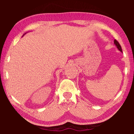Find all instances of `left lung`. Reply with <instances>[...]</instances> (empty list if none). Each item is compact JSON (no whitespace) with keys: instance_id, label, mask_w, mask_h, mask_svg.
Here are the masks:
<instances>
[{"instance_id":"8db88e82","label":"left lung","mask_w":134,"mask_h":134,"mask_svg":"<svg viewBox=\"0 0 134 134\" xmlns=\"http://www.w3.org/2000/svg\"><path fill=\"white\" fill-rule=\"evenodd\" d=\"M114 43L116 45V46L117 47V48H118L119 50H120L121 52H122V49H121V45L120 44V43H118V41H117V40H114Z\"/></svg>"}]
</instances>
